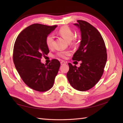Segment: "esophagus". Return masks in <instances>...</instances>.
I'll return each mask as SVG.
<instances>
[{
  "label": "esophagus",
  "instance_id": "1",
  "mask_svg": "<svg viewBox=\"0 0 123 123\" xmlns=\"http://www.w3.org/2000/svg\"><path fill=\"white\" fill-rule=\"evenodd\" d=\"M66 62H65L64 61H62L61 62V65H65V64H66Z\"/></svg>",
  "mask_w": 123,
  "mask_h": 123
}]
</instances>
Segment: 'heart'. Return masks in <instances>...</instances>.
<instances>
[{
	"mask_svg": "<svg viewBox=\"0 0 123 123\" xmlns=\"http://www.w3.org/2000/svg\"><path fill=\"white\" fill-rule=\"evenodd\" d=\"M57 34L62 36L67 41L72 44H75L76 40L74 39V34L72 30L67 26H63L56 32ZM46 44L48 48L51 49L54 46V36L52 34H49L46 38ZM70 54L69 51H60L57 53V56L62 58H66Z\"/></svg>",
	"mask_w": 123,
	"mask_h": 123,
	"instance_id": "obj_1",
	"label": "heart"
}]
</instances>
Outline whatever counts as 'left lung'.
<instances>
[{
    "label": "left lung",
    "mask_w": 123,
    "mask_h": 123,
    "mask_svg": "<svg viewBox=\"0 0 123 123\" xmlns=\"http://www.w3.org/2000/svg\"><path fill=\"white\" fill-rule=\"evenodd\" d=\"M77 21L74 25L80 28L81 40L72 59L81 63L79 68L69 63L67 77L73 88L85 91L93 87L102 76L107 54L105 42L98 30L87 21Z\"/></svg>",
    "instance_id": "1"
}]
</instances>
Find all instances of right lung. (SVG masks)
<instances>
[{
	"mask_svg": "<svg viewBox=\"0 0 123 123\" xmlns=\"http://www.w3.org/2000/svg\"><path fill=\"white\" fill-rule=\"evenodd\" d=\"M56 27L33 24L19 33L14 43L13 59L18 73L29 87L39 92L53 87L61 65L56 59L47 65L40 62L49 52L46 37Z\"/></svg>",
	"mask_w": 123,
	"mask_h": 123,
	"instance_id": "1",
	"label": "right lung"
}]
</instances>
